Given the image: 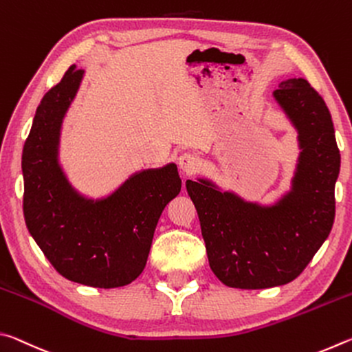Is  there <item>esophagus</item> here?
Returning <instances> with one entry per match:
<instances>
[{
	"instance_id": "34e87169",
	"label": "esophagus",
	"mask_w": 352,
	"mask_h": 352,
	"mask_svg": "<svg viewBox=\"0 0 352 352\" xmlns=\"http://www.w3.org/2000/svg\"><path fill=\"white\" fill-rule=\"evenodd\" d=\"M178 166L183 169V172H186L188 175H190L200 168V158L197 155L190 152H184L180 155V158H178Z\"/></svg>"
}]
</instances>
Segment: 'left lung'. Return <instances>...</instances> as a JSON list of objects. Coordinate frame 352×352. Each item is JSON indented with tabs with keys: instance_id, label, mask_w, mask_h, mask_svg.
I'll return each mask as SVG.
<instances>
[{
	"instance_id": "8db88e82",
	"label": "left lung",
	"mask_w": 352,
	"mask_h": 352,
	"mask_svg": "<svg viewBox=\"0 0 352 352\" xmlns=\"http://www.w3.org/2000/svg\"><path fill=\"white\" fill-rule=\"evenodd\" d=\"M300 142L292 189L272 206L222 192L205 178L186 189L200 219L210 267L236 289H269L294 281L329 236L340 172L331 113L306 79H287L273 91Z\"/></svg>"
}]
</instances>
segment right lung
<instances>
[{
	"instance_id": "right-lung-1",
	"label": "right lung",
	"mask_w": 352,
	"mask_h": 352,
	"mask_svg": "<svg viewBox=\"0 0 352 352\" xmlns=\"http://www.w3.org/2000/svg\"><path fill=\"white\" fill-rule=\"evenodd\" d=\"M82 77V69L69 67L37 107L23 147V211L29 233L62 276L113 289L144 270L158 219L182 180L169 163L136 172L105 199H87L71 186L58 164V142Z\"/></svg>"
}]
</instances>
